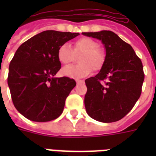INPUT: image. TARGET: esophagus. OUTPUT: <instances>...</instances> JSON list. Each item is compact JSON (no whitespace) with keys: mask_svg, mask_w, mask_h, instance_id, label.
<instances>
[{"mask_svg":"<svg viewBox=\"0 0 156 156\" xmlns=\"http://www.w3.org/2000/svg\"><path fill=\"white\" fill-rule=\"evenodd\" d=\"M83 80H79V79H76V83H83Z\"/></svg>","mask_w":156,"mask_h":156,"instance_id":"34e87169","label":"esophagus"}]
</instances>
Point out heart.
Wrapping results in <instances>:
<instances>
[{
  "mask_svg": "<svg viewBox=\"0 0 156 156\" xmlns=\"http://www.w3.org/2000/svg\"><path fill=\"white\" fill-rule=\"evenodd\" d=\"M75 55H82L78 60L80 65L66 66L62 69L61 73L66 77L84 78L90 74L92 69L100 70L105 61V54L99 48L98 43L87 37L76 40L73 44V51L68 43L61 45L57 51V58L64 65H68L73 61Z\"/></svg>",
  "mask_w": 156,
  "mask_h": 156,
  "instance_id": "heart-1",
  "label": "heart"
}]
</instances>
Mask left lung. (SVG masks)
<instances>
[{"label":"left lung","instance_id":"obj_1","mask_svg":"<svg viewBox=\"0 0 156 156\" xmlns=\"http://www.w3.org/2000/svg\"><path fill=\"white\" fill-rule=\"evenodd\" d=\"M83 35L101 40L106 51L99 73L85 80L86 111L100 122L119 121L140 97L144 81L143 63L133 48L111 30Z\"/></svg>","mask_w":156,"mask_h":156}]
</instances>
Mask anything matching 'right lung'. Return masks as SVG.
<instances>
[{
	"label": "right lung",
	"mask_w": 156,
	"mask_h": 156,
	"mask_svg": "<svg viewBox=\"0 0 156 156\" xmlns=\"http://www.w3.org/2000/svg\"><path fill=\"white\" fill-rule=\"evenodd\" d=\"M78 35L45 30L27 40L16 51L9 67L8 86L13 105L28 120L46 122L62 113L76 82L68 77H55L61 66L57 51Z\"/></svg>",
	"instance_id": "obj_1"
}]
</instances>
